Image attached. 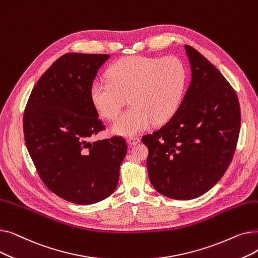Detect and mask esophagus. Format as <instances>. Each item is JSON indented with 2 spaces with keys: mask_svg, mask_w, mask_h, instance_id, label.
<instances>
[{
  "mask_svg": "<svg viewBox=\"0 0 258 258\" xmlns=\"http://www.w3.org/2000/svg\"><path fill=\"white\" fill-rule=\"evenodd\" d=\"M127 143L131 144V145H135V144H138L140 142V138L139 137H136V136H132V137H128L127 139Z\"/></svg>",
  "mask_w": 258,
  "mask_h": 258,
  "instance_id": "1",
  "label": "esophagus"
}]
</instances>
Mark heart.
Here are the masks:
<instances>
[{"label":"heart","instance_id":"1","mask_svg":"<svg viewBox=\"0 0 258 258\" xmlns=\"http://www.w3.org/2000/svg\"><path fill=\"white\" fill-rule=\"evenodd\" d=\"M108 81L94 80L90 97L97 112L116 120L130 100L133 105L121 115L113 131L136 135L152 124L163 123L177 111L186 83V68L180 58L128 56L113 63Z\"/></svg>","mask_w":258,"mask_h":258}]
</instances>
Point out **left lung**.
I'll use <instances>...</instances> for the list:
<instances>
[{
    "label": "left lung",
    "mask_w": 258,
    "mask_h": 258,
    "mask_svg": "<svg viewBox=\"0 0 258 258\" xmlns=\"http://www.w3.org/2000/svg\"><path fill=\"white\" fill-rule=\"evenodd\" d=\"M191 83L170 120L144 135L146 166L158 192L191 200L218 183L231 163L240 128L237 95L222 73L186 45Z\"/></svg>",
    "instance_id": "1"
}]
</instances>
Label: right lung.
<instances>
[{"label": "right lung", "mask_w": 258, "mask_h": 258, "mask_svg": "<svg viewBox=\"0 0 258 258\" xmlns=\"http://www.w3.org/2000/svg\"><path fill=\"white\" fill-rule=\"evenodd\" d=\"M107 54L67 53L38 79L23 117L27 150L50 191L78 205L110 197L127 145L121 136L92 141L105 130L90 97Z\"/></svg>", "instance_id": "1"}]
</instances>
